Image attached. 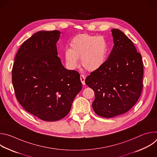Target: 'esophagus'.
I'll return each mask as SVG.
<instances>
[{
	"mask_svg": "<svg viewBox=\"0 0 157 157\" xmlns=\"http://www.w3.org/2000/svg\"><path fill=\"white\" fill-rule=\"evenodd\" d=\"M85 79L86 78H85V76L84 75H80V79H81L82 84H83V85L85 84Z\"/></svg>",
	"mask_w": 157,
	"mask_h": 157,
	"instance_id": "esophagus-1",
	"label": "esophagus"
}]
</instances>
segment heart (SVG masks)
Returning a JSON list of instances; mask_svg holds the SVG:
<instances>
[{
  "instance_id": "heart-1",
  "label": "heart",
  "mask_w": 157,
  "mask_h": 157,
  "mask_svg": "<svg viewBox=\"0 0 157 157\" xmlns=\"http://www.w3.org/2000/svg\"><path fill=\"white\" fill-rule=\"evenodd\" d=\"M107 54V44L101 36L81 34L76 36L70 43V49L64 52L66 63L70 68H75L81 58L82 68L93 72L104 64Z\"/></svg>"
}]
</instances>
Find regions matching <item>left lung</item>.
Returning a JSON list of instances; mask_svg holds the SVG:
<instances>
[{
    "mask_svg": "<svg viewBox=\"0 0 157 157\" xmlns=\"http://www.w3.org/2000/svg\"><path fill=\"white\" fill-rule=\"evenodd\" d=\"M111 32L114 45L108 59L85 80L94 91V112L105 118L127 113L137 102L143 88L141 55L122 31L114 29Z\"/></svg>",
    "mask_w": 157,
    "mask_h": 157,
    "instance_id": "8db88e82",
    "label": "left lung"
}]
</instances>
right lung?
I'll return each mask as SVG.
<instances>
[{
	"label": "right lung",
	"instance_id": "right-lung-1",
	"mask_svg": "<svg viewBox=\"0 0 157 157\" xmlns=\"http://www.w3.org/2000/svg\"><path fill=\"white\" fill-rule=\"evenodd\" d=\"M60 33L53 30L33 34L18 49L12 68L17 99L25 110L44 121L64 117L82 89L78 72L65 69L58 56Z\"/></svg>",
	"mask_w": 157,
	"mask_h": 157
}]
</instances>
